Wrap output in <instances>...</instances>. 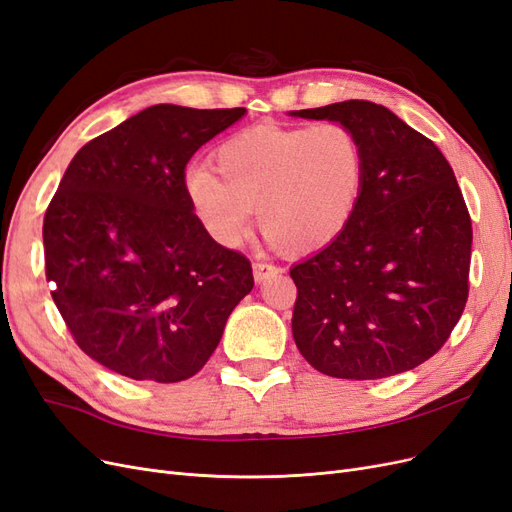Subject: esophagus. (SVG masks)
I'll use <instances>...</instances> for the list:
<instances>
[{
	"label": "esophagus",
	"mask_w": 512,
	"mask_h": 512,
	"mask_svg": "<svg viewBox=\"0 0 512 512\" xmlns=\"http://www.w3.org/2000/svg\"><path fill=\"white\" fill-rule=\"evenodd\" d=\"M282 273V267L271 265V262H254V280L256 282H265L269 275Z\"/></svg>",
	"instance_id": "esophagus-1"
}]
</instances>
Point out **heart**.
<instances>
[{
    "label": "heart",
    "instance_id": "1",
    "mask_svg": "<svg viewBox=\"0 0 512 512\" xmlns=\"http://www.w3.org/2000/svg\"><path fill=\"white\" fill-rule=\"evenodd\" d=\"M218 174L200 164L185 175V194L207 235L235 247L258 209L267 237L294 252H316L352 222L365 185V151L348 126L273 123L241 130L215 149Z\"/></svg>",
    "mask_w": 512,
    "mask_h": 512
}]
</instances>
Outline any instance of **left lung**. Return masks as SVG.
<instances>
[{
	"instance_id": "obj_1",
	"label": "left lung",
	"mask_w": 512,
	"mask_h": 512,
	"mask_svg": "<svg viewBox=\"0 0 512 512\" xmlns=\"http://www.w3.org/2000/svg\"><path fill=\"white\" fill-rule=\"evenodd\" d=\"M290 115L344 123L365 151L352 222L290 269L294 344L333 378L414 369L444 346L468 301L472 220L453 168L382 104L346 100Z\"/></svg>"
}]
</instances>
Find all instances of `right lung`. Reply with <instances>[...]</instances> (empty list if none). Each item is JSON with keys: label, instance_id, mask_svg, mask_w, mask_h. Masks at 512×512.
Masks as SVG:
<instances>
[{"label": "right lung", "instance_id": "right-lung-1", "mask_svg": "<svg viewBox=\"0 0 512 512\" xmlns=\"http://www.w3.org/2000/svg\"><path fill=\"white\" fill-rule=\"evenodd\" d=\"M245 108L156 104L89 141L44 213V269L74 342L132 380L205 367L254 288L241 252L215 243L185 194V164Z\"/></svg>", "mask_w": 512, "mask_h": 512}]
</instances>
